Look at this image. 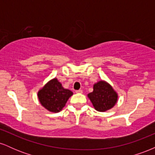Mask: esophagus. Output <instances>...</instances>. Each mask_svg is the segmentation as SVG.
<instances>
[{
	"label": "esophagus",
	"instance_id": "1",
	"mask_svg": "<svg viewBox=\"0 0 155 155\" xmlns=\"http://www.w3.org/2000/svg\"><path fill=\"white\" fill-rule=\"evenodd\" d=\"M76 93H82V90H76Z\"/></svg>",
	"mask_w": 155,
	"mask_h": 155
}]
</instances>
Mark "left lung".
<instances>
[{"label":"left lung","mask_w":155,"mask_h":155,"mask_svg":"<svg viewBox=\"0 0 155 155\" xmlns=\"http://www.w3.org/2000/svg\"><path fill=\"white\" fill-rule=\"evenodd\" d=\"M94 108L97 111L104 112L115 106L118 95L111 84L101 80L94 84L93 91L87 95Z\"/></svg>","instance_id":"1"}]
</instances>
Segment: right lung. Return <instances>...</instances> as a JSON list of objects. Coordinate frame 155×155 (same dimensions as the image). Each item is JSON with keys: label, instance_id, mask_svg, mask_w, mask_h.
Instances as JSON below:
<instances>
[{"label": "right lung", "instance_id": "right-lung-1", "mask_svg": "<svg viewBox=\"0 0 155 155\" xmlns=\"http://www.w3.org/2000/svg\"><path fill=\"white\" fill-rule=\"evenodd\" d=\"M71 95L73 92L64 88L57 78L49 80L38 92V100L41 106L54 113L61 111Z\"/></svg>", "mask_w": 155, "mask_h": 155}]
</instances>
